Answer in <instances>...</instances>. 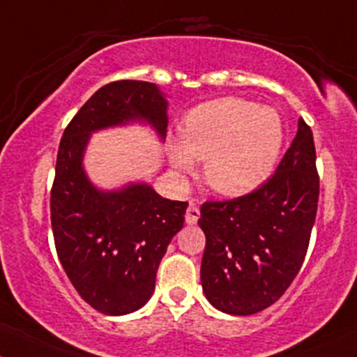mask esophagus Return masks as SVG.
<instances>
[{
	"label": "esophagus",
	"instance_id": "1",
	"mask_svg": "<svg viewBox=\"0 0 357 357\" xmlns=\"http://www.w3.org/2000/svg\"><path fill=\"white\" fill-rule=\"evenodd\" d=\"M198 218H199V210L197 208V206H195V205L188 206L186 215H185V220H186L188 225H195V223L198 222Z\"/></svg>",
	"mask_w": 357,
	"mask_h": 357
}]
</instances>
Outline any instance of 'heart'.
I'll list each match as a JSON object with an SVG mask.
<instances>
[{
  "mask_svg": "<svg viewBox=\"0 0 357 357\" xmlns=\"http://www.w3.org/2000/svg\"><path fill=\"white\" fill-rule=\"evenodd\" d=\"M283 121L273 108L220 98L191 109L181 139L169 140L172 167L181 174L203 160V178L222 197H242L271 176L283 147Z\"/></svg>",
  "mask_w": 357,
  "mask_h": 357,
  "instance_id": "heart-1",
  "label": "heart"
}]
</instances>
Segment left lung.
Listing matches in <instances>:
<instances>
[{
  "mask_svg": "<svg viewBox=\"0 0 357 357\" xmlns=\"http://www.w3.org/2000/svg\"><path fill=\"white\" fill-rule=\"evenodd\" d=\"M317 203L313 134L300 119L291 147L264 185L244 197L203 203L199 274L206 300L230 315H252L280 300L303 264Z\"/></svg>",
  "mask_w": 357,
  "mask_h": 357,
  "instance_id": "left-lung-1",
  "label": "left lung"
}]
</instances>
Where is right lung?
Returning <instances> with one entry per match:
<instances>
[{
  "mask_svg": "<svg viewBox=\"0 0 357 357\" xmlns=\"http://www.w3.org/2000/svg\"><path fill=\"white\" fill-rule=\"evenodd\" d=\"M128 123H146L166 140L167 100L154 83L115 81L86 101L62 135L50 191L59 261L81 298L105 315H127L147 303L188 208L147 183L100 190L88 178L89 137Z\"/></svg>",
  "mask_w": 357,
  "mask_h": 357,
  "instance_id": "add662e5",
  "label": "right lung"
}]
</instances>
